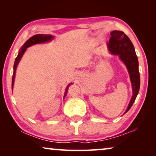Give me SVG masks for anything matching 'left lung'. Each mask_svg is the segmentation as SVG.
Masks as SVG:
<instances>
[{
    "mask_svg": "<svg viewBox=\"0 0 156 156\" xmlns=\"http://www.w3.org/2000/svg\"><path fill=\"white\" fill-rule=\"evenodd\" d=\"M107 47L112 55H119V58L126 67L130 76L133 95L124 113L126 114L135 101L140 89V74L138 71V57L131 40L122 31L114 30L110 33V40Z\"/></svg>",
    "mask_w": 156,
    "mask_h": 156,
    "instance_id": "obj_1",
    "label": "left lung"
}]
</instances>
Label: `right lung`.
Wrapping results in <instances>:
<instances>
[{
  "mask_svg": "<svg viewBox=\"0 0 156 156\" xmlns=\"http://www.w3.org/2000/svg\"><path fill=\"white\" fill-rule=\"evenodd\" d=\"M53 37L52 35H44V34H37V35H33V37H31L30 39L27 40L26 42H25V44L22 46V48L20 50H19L18 55L17 57L16 58V60H15L14 62V66H13V74H12V90L13 89V85H14V81H15V76H16V69L17 67H18V63L20 62L21 58H22L23 55H24V53L25 51H26L27 48H29L33 44H40V43H44V42H50L51 40H53ZM72 84H69L67 85V88L65 89V94H64V99H65L66 95L67 94V91H68V88Z\"/></svg>",
  "mask_w": 156,
  "mask_h": 156,
  "instance_id": "obj_1",
  "label": "right lung"
}]
</instances>
